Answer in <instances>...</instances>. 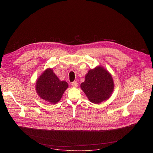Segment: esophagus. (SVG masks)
Instances as JSON below:
<instances>
[{
    "label": "esophagus",
    "mask_w": 153,
    "mask_h": 153,
    "mask_svg": "<svg viewBox=\"0 0 153 153\" xmlns=\"http://www.w3.org/2000/svg\"><path fill=\"white\" fill-rule=\"evenodd\" d=\"M71 85H73V87H74V88H77V86H78V83H77V82H76V81H74V82H72Z\"/></svg>",
    "instance_id": "34e87169"
}]
</instances>
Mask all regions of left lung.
Wrapping results in <instances>:
<instances>
[{"label":"left lung","instance_id":"obj_1","mask_svg":"<svg viewBox=\"0 0 153 153\" xmlns=\"http://www.w3.org/2000/svg\"><path fill=\"white\" fill-rule=\"evenodd\" d=\"M80 88L91 102L99 104L111 96L114 83L111 73L99 65L87 73Z\"/></svg>","mask_w":153,"mask_h":153}]
</instances>
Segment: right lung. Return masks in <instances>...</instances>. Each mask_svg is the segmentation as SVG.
I'll return each mask as SVG.
<instances>
[{"instance_id":"right-lung-1","label":"right lung","mask_w":153,"mask_h":153,"mask_svg":"<svg viewBox=\"0 0 153 153\" xmlns=\"http://www.w3.org/2000/svg\"><path fill=\"white\" fill-rule=\"evenodd\" d=\"M68 88V83L61 81L50 68L42 73L36 83V90L38 96L51 104L59 102Z\"/></svg>"}]
</instances>
